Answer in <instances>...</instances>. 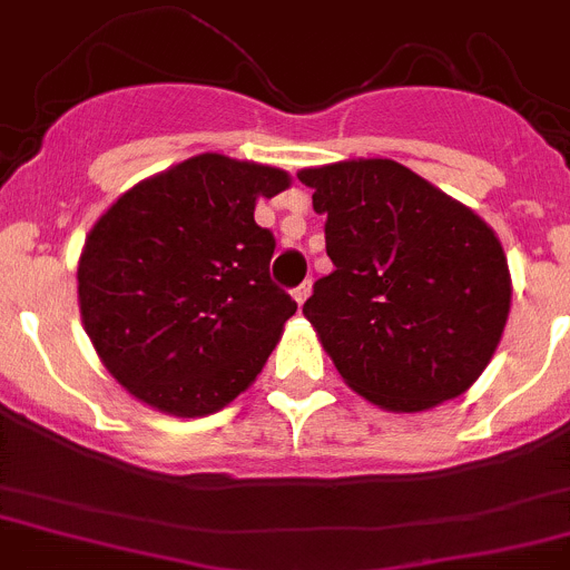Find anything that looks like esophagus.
Returning a JSON list of instances; mask_svg holds the SVG:
<instances>
[{
	"label": "esophagus",
	"instance_id": "obj_1",
	"mask_svg": "<svg viewBox=\"0 0 570 570\" xmlns=\"http://www.w3.org/2000/svg\"><path fill=\"white\" fill-rule=\"evenodd\" d=\"M307 296H311V282H302L299 288H294V299H296V305H305Z\"/></svg>",
	"mask_w": 570,
	"mask_h": 570
}]
</instances>
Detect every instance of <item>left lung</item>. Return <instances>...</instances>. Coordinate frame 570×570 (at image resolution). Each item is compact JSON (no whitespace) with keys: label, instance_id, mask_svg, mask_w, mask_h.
Masks as SVG:
<instances>
[{"label":"left lung","instance_id":"obj_1","mask_svg":"<svg viewBox=\"0 0 570 570\" xmlns=\"http://www.w3.org/2000/svg\"><path fill=\"white\" fill-rule=\"evenodd\" d=\"M327 215L333 274L302 313L361 397L397 414L468 392L507 327L512 279L495 232L392 159L296 173Z\"/></svg>","mask_w":570,"mask_h":570}]
</instances>
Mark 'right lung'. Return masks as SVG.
<instances>
[{"label":"right lung","mask_w":570,"mask_h":570,"mask_svg":"<svg viewBox=\"0 0 570 570\" xmlns=\"http://www.w3.org/2000/svg\"><path fill=\"white\" fill-rule=\"evenodd\" d=\"M279 167L200 154L119 195L91 226L78 305L102 366L137 400L207 416L263 372L296 302L271 282L276 240L257 198Z\"/></svg>","instance_id":"add662e5"}]
</instances>
